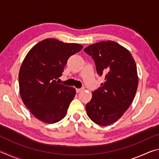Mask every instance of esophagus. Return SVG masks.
I'll return each instance as SVG.
<instances>
[{"label":"esophagus","instance_id":"esophagus-1","mask_svg":"<svg viewBox=\"0 0 159 159\" xmlns=\"http://www.w3.org/2000/svg\"><path fill=\"white\" fill-rule=\"evenodd\" d=\"M83 90H84V88H76V89L77 93H80V92H81V91H83Z\"/></svg>","mask_w":159,"mask_h":159}]
</instances>
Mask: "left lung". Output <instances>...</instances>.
I'll return each mask as SVG.
<instances>
[{
    "label": "left lung",
    "instance_id": "1",
    "mask_svg": "<svg viewBox=\"0 0 159 159\" xmlns=\"http://www.w3.org/2000/svg\"><path fill=\"white\" fill-rule=\"evenodd\" d=\"M84 52L92 57L104 83L93 92L86 104L87 114L96 124L115 123L128 109L138 85L137 66L130 52L117 43L101 41L90 45Z\"/></svg>",
    "mask_w": 159,
    "mask_h": 159
}]
</instances>
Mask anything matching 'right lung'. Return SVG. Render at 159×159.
Instances as JSON below:
<instances>
[{
	"label": "right lung",
	"mask_w": 159,
	"mask_h": 159,
	"mask_svg": "<svg viewBox=\"0 0 159 159\" xmlns=\"http://www.w3.org/2000/svg\"><path fill=\"white\" fill-rule=\"evenodd\" d=\"M83 45L47 39L29 50L19 73L21 98L30 112L41 121L55 123L65 116L75 88L60 84L68 59Z\"/></svg>",
	"instance_id": "1"
}]
</instances>
